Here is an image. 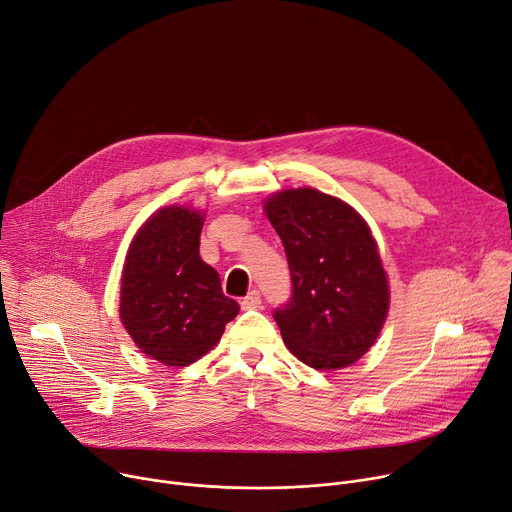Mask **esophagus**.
<instances>
[{
	"label": "esophagus",
	"mask_w": 512,
	"mask_h": 512,
	"mask_svg": "<svg viewBox=\"0 0 512 512\" xmlns=\"http://www.w3.org/2000/svg\"><path fill=\"white\" fill-rule=\"evenodd\" d=\"M241 308L243 310H255V308H261V294L257 290H253L249 296H245L241 300Z\"/></svg>",
	"instance_id": "obj_1"
}]
</instances>
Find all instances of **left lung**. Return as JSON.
Returning <instances> with one entry per match:
<instances>
[{
  "label": "left lung",
  "instance_id": "left-lung-1",
  "mask_svg": "<svg viewBox=\"0 0 512 512\" xmlns=\"http://www.w3.org/2000/svg\"><path fill=\"white\" fill-rule=\"evenodd\" d=\"M280 235L292 296L273 318L288 349L314 369H341L376 343L390 306L388 277L367 222L343 200L312 188L265 202Z\"/></svg>",
  "mask_w": 512,
  "mask_h": 512
}]
</instances>
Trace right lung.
<instances>
[{
    "label": "right lung",
    "instance_id": "right-lung-1",
    "mask_svg": "<svg viewBox=\"0 0 512 512\" xmlns=\"http://www.w3.org/2000/svg\"><path fill=\"white\" fill-rule=\"evenodd\" d=\"M204 214L183 206L157 210L130 243L120 288V320L145 355L190 365L222 337L239 304L200 257Z\"/></svg>",
    "mask_w": 512,
    "mask_h": 512
}]
</instances>
